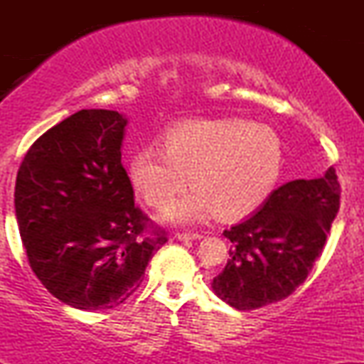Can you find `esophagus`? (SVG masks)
<instances>
[{
    "mask_svg": "<svg viewBox=\"0 0 364 364\" xmlns=\"http://www.w3.org/2000/svg\"><path fill=\"white\" fill-rule=\"evenodd\" d=\"M176 240H179V241H196V240H202V235H200V232H178Z\"/></svg>",
    "mask_w": 364,
    "mask_h": 364,
    "instance_id": "esophagus-1",
    "label": "esophagus"
}]
</instances>
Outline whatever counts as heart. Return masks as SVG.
I'll use <instances>...</instances> for the list:
<instances>
[{"label":"heart","mask_w":364,"mask_h":364,"mask_svg":"<svg viewBox=\"0 0 364 364\" xmlns=\"http://www.w3.org/2000/svg\"><path fill=\"white\" fill-rule=\"evenodd\" d=\"M161 148L141 147L129 157L128 179L154 207L176 224H198L220 214L236 219L252 214L277 186L284 147L267 124L240 118L191 119L161 136Z\"/></svg>","instance_id":"obj_1"}]
</instances>
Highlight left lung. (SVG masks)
Returning a JSON list of instances; mask_svg holds the SVG:
<instances>
[{"label":"left lung","instance_id":"8db88e82","mask_svg":"<svg viewBox=\"0 0 364 364\" xmlns=\"http://www.w3.org/2000/svg\"><path fill=\"white\" fill-rule=\"evenodd\" d=\"M336 169L321 178L294 179L272 191L258 210L225 229L229 260L212 289L237 310H257L301 286L321 255L339 212Z\"/></svg>","mask_w":364,"mask_h":364}]
</instances>
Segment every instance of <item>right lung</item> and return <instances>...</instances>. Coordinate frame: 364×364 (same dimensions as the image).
Returning a JSON list of instances; mask_svg holds the SVG:
<instances>
[{"label": "right lung", "instance_id": "right-lung-1", "mask_svg": "<svg viewBox=\"0 0 364 364\" xmlns=\"http://www.w3.org/2000/svg\"><path fill=\"white\" fill-rule=\"evenodd\" d=\"M128 118L82 109L34 141L15 185V215L28 263L60 301L95 311L127 301L154 253L168 241L144 235L121 166Z\"/></svg>", "mask_w": 364, "mask_h": 364}]
</instances>
